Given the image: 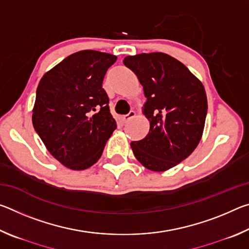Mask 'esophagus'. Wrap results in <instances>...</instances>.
Listing matches in <instances>:
<instances>
[{"label":"esophagus","mask_w":249,"mask_h":249,"mask_svg":"<svg viewBox=\"0 0 249 249\" xmlns=\"http://www.w3.org/2000/svg\"><path fill=\"white\" fill-rule=\"evenodd\" d=\"M135 115H136V113H135L134 111H130L128 114L122 116V121H123V123H126V122H128L130 119H133V117H135Z\"/></svg>","instance_id":"esophagus-1"}]
</instances>
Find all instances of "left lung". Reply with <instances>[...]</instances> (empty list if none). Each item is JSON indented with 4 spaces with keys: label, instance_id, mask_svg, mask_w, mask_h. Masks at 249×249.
Returning <instances> with one entry per match:
<instances>
[{
    "label": "left lung",
    "instance_id": "left-lung-1",
    "mask_svg": "<svg viewBox=\"0 0 249 249\" xmlns=\"http://www.w3.org/2000/svg\"><path fill=\"white\" fill-rule=\"evenodd\" d=\"M147 98L150 123L145 138L130 142L135 157L151 171H166L196 148L203 134L208 100L202 82L182 62L163 53L124 58Z\"/></svg>",
    "mask_w": 249,
    "mask_h": 249
}]
</instances>
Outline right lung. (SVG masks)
<instances>
[{
    "label": "right lung",
    "mask_w": 249,
    "mask_h": 249,
    "mask_svg": "<svg viewBox=\"0 0 249 249\" xmlns=\"http://www.w3.org/2000/svg\"><path fill=\"white\" fill-rule=\"evenodd\" d=\"M114 54L81 50L40 79L33 125L46 148L65 167L84 170L98 161L116 128L102 88Z\"/></svg>",
    "instance_id": "right-lung-1"
}]
</instances>
